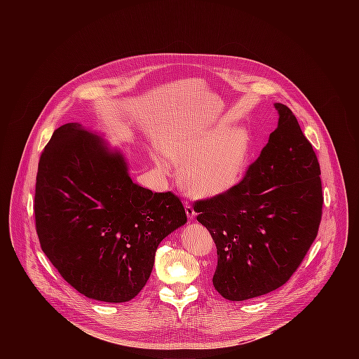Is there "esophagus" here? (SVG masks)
Masks as SVG:
<instances>
[{
  "instance_id": "obj_1",
  "label": "esophagus",
  "mask_w": 359,
  "mask_h": 359,
  "mask_svg": "<svg viewBox=\"0 0 359 359\" xmlns=\"http://www.w3.org/2000/svg\"><path fill=\"white\" fill-rule=\"evenodd\" d=\"M184 210H186V215H187V217H189L190 220H193V219L196 217V212H194L193 206H191V204H189L187 201L184 203Z\"/></svg>"
}]
</instances>
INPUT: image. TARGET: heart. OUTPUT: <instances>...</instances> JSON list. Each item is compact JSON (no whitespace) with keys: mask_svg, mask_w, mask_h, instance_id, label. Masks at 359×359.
Instances as JSON below:
<instances>
[{"mask_svg":"<svg viewBox=\"0 0 359 359\" xmlns=\"http://www.w3.org/2000/svg\"><path fill=\"white\" fill-rule=\"evenodd\" d=\"M159 149L179 165V184L193 197L212 198L233 190L244 177L251 151L252 136L245 126L224 123L206 128H184L165 133ZM158 168L165 169L161 155H153Z\"/></svg>","mask_w":359,"mask_h":359,"instance_id":"1","label":"heart"}]
</instances>
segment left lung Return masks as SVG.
<instances>
[{"mask_svg":"<svg viewBox=\"0 0 359 359\" xmlns=\"http://www.w3.org/2000/svg\"><path fill=\"white\" fill-rule=\"evenodd\" d=\"M277 129L260 158L229 193L194 203L197 222L217 247L213 285L230 301L285 284L317 237L323 213L321 170L297 118L274 104Z\"/></svg>","mask_w":359,"mask_h":359,"instance_id":"left-lung-1","label":"left lung"}]
</instances>
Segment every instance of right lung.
<instances>
[{"mask_svg": "<svg viewBox=\"0 0 359 359\" xmlns=\"http://www.w3.org/2000/svg\"><path fill=\"white\" fill-rule=\"evenodd\" d=\"M41 248L88 298L126 302L147 283L161 241L184 226L182 201L132 182L126 158L81 123L58 128L35 184Z\"/></svg>", "mask_w": 359, "mask_h": 359, "instance_id": "right-lung-1", "label": "right lung"}]
</instances>
